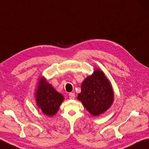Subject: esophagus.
I'll return each mask as SVG.
<instances>
[{"label":"esophagus","mask_w":149,"mask_h":149,"mask_svg":"<svg viewBox=\"0 0 149 149\" xmlns=\"http://www.w3.org/2000/svg\"><path fill=\"white\" fill-rule=\"evenodd\" d=\"M75 96V94L74 93H69V98L70 99H74Z\"/></svg>","instance_id":"1"}]
</instances>
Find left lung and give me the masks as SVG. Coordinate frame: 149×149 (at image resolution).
Instances as JSON below:
<instances>
[{
	"instance_id": "left-lung-1",
	"label": "left lung",
	"mask_w": 149,
	"mask_h": 149,
	"mask_svg": "<svg viewBox=\"0 0 149 149\" xmlns=\"http://www.w3.org/2000/svg\"><path fill=\"white\" fill-rule=\"evenodd\" d=\"M81 91L77 99L81 102L86 109L97 117L105 113L114 100V92L109 81L100 68L86 77L81 85Z\"/></svg>"
}]
</instances>
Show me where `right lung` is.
Returning a JSON list of instances; mask_svg holds the SVG:
<instances>
[{"label": "right lung", "instance_id": "obj_1", "mask_svg": "<svg viewBox=\"0 0 149 149\" xmlns=\"http://www.w3.org/2000/svg\"><path fill=\"white\" fill-rule=\"evenodd\" d=\"M36 105L44 115L52 117L58 112L64 97L58 93L44 76L40 77L35 89Z\"/></svg>", "mask_w": 149, "mask_h": 149}]
</instances>
